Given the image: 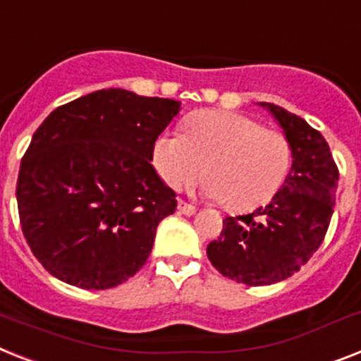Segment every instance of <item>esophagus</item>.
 I'll return each instance as SVG.
<instances>
[{
    "label": "esophagus",
    "mask_w": 361,
    "mask_h": 361,
    "mask_svg": "<svg viewBox=\"0 0 361 361\" xmlns=\"http://www.w3.org/2000/svg\"><path fill=\"white\" fill-rule=\"evenodd\" d=\"M178 209H180L181 213H183V215H187V216L195 215V213H196V207L192 206V204H187V202H183V200L178 202Z\"/></svg>",
    "instance_id": "34e87169"
}]
</instances>
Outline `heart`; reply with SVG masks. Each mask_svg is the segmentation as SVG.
I'll return each instance as SVG.
<instances>
[{
  "label": "heart",
  "mask_w": 361,
  "mask_h": 361,
  "mask_svg": "<svg viewBox=\"0 0 361 361\" xmlns=\"http://www.w3.org/2000/svg\"><path fill=\"white\" fill-rule=\"evenodd\" d=\"M202 192L231 211H248L276 195L291 165L286 135L247 114L202 111L187 135L165 131L154 142V165L166 185L183 189L204 174Z\"/></svg>",
  "instance_id": "heart-1"
}]
</instances>
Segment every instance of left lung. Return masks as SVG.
<instances>
[{
	"label": "left lung",
	"mask_w": 361,
	"mask_h": 361,
	"mask_svg": "<svg viewBox=\"0 0 361 361\" xmlns=\"http://www.w3.org/2000/svg\"><path fill=\"white\" fill-rule=\"evenodd\" d=\"M291 146V171L271 204L226 216L207 245L211 265L245 286H271L300 271L321 247L336 206L339 172L328 142L306 120L262 102Z\"/></svg>",
	"instance_id": "1"
}]
</instances>
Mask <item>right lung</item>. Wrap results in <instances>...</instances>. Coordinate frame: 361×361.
Masks as SVG:
<instances>
[{
    "instance_id": "1",
    "label": "right lung",
    "mask_w": 361,
    "mask_h": 361,
    "mask_svg": "<svg viewBox=\"0 0 361 361\" xmlns=\"http://www.w3.org/2000/svg\"><path fill=\"white\" fill-rule=\"evenodd\" d=\"M180 102L102 89L49 113L20 165L25 241L49 274L81 289L120 286L145 265L176 192L154 142Z\"/></svg>"
}]
</instances>
